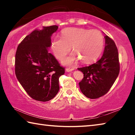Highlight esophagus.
Listing matches in <instances>:
<instances>
[{
	"label": "esophagus",
	"mask_w": 135,
	"mask_h": 135,
	"mask_svg": "<svg viewBox=\"0 0 135 135\" xmlns=\"http://www.w3.org/2000/svg\"><path fill=\"white\" fill-rule=\"evenodd\" d=\"M74 70V69H73V68H66V70H65V71L67 72H71V71H73Z\"/></svg>",
	"instance_id": "obj_1"
}]
</instances>
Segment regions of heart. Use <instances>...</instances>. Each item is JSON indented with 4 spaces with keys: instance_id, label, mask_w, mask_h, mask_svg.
<instances>
[{
    "instance_id": "b5f03b06",
    "label": "heart",
    "mask_w": 135,
    "mask_h": 135,
    "mask_svg": "<svg viewBox=\"0 0 135 135\" xmlns=\"http://www.w3.org/2000/svg\"><path fill=\"white\" fill-rule=\"evenodd\" d=\"M104 45V36L98 30L84 28H66L61 33V38L52 40L51 48L59 60H62L70 52L73 51L63 61L66 65H72L80 59L82 62L95 61L100 55Z\"/></svg>"
}]
</instances>
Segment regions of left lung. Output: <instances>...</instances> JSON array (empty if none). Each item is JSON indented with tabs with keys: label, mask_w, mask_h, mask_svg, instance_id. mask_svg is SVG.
<instances>
[{
	"label": "left lung",
	"mask_w": 135,
	"mask_h": 135,
	"mask_svg": "<svg viewBox=\"0 0 135 135\" xmlns=\"http://www.w3.org/2000/svg\"><path fill=\"white\" fill-rule=\"evenodd\" d=\"M104 37L105 46L101 58L93 64L77 68L84 74L79 83L80 89L83 94L90 99H97L105 95L120 72L117 46L108 36Z\"/></svg>",
	"instance_id": "left-lung-1"
}]
</instances>
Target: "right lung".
Masks as SVG:
<instances>
[{
	"label": "right lung",
	"mask_w": 135,
	"mask_h": 135,
	"mask_svg": "<svg viewBox=\"0 0 135 135\" xmlns=\"http://www.w3.org/2000/svg\"><path fill=\"white\" fill-rule=\"evenodd\" d=\"M58 26L43 27L27 36L18 45L15 54V74L30 97L48 101L59 90V78L65 73L53 55L48 52L51 36Z\"/></svg>",
	"instance_id": "1"
}]
</instances>
